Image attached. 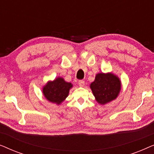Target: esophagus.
I'll return each mask as SVG.
<instances>
[{
	"label": "esophagus",
	"mask_w": 154,
	"mask_h": 154,
	"mask_svg": "<svg viewBox=\"0 0 154 154\" xmlns=\"http://www.w3.org/2000/svg\"><path fill=\"white\" fill-rule=\"evenodd\" d=\"M79 85L80 86V87H83L84 85H85V81H79Z\"/></svg>",
	"instance_id": "34e87169"
}]
</instances>
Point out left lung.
I'll list each match as a JSON object with an SVG mask.
<instances>
[{"instance_id": "left-lung-1", "label": "left lung", "mask_w": 154, "mask_h": 154, "mask_svg": "<svg viewBox=\"0 0 154 154\" xmlns=\"http://www.w3.org/2000/svg\"><path fill=\"white\" fill-rule=\"evenodd\" d=\"M90 88L97 102L105 105L118 97L121 90V82L111 72L98 73Z\"/></svg>"}]
</instances>
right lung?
Instances as JSON below:
<instances>
[{"mask_svg": "<svg viewBox=\"0 0 154 154\" xmlns=\"http://www.w3.org/2000/svg\"><path fill=\"white\" fill-rule=\"evenodd\" d=\"M73 84L64 81L62 77H57L53 81H48L43 87V94L48 102L60 105L68 97Z\"/></svg>", "mask_w": 154, "mask_h": 154, "instance_id": "add662e5", "label": "right lung"}]
</instances>
